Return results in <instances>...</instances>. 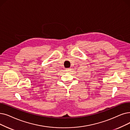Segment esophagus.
Returning a JSON list of instances; mask_svg holds the SVG:
<instances>
[{"instance_id": "esophagus-1", "label": "esophagus", "mask_w": 130, "mask_h": 130, "mask_svg": "<svg viewBox=\"0 0 130 130\" xmlns=\"http://www.w3.org/2000/svg\"><path fill=\"white\" fill-rule=\"evenodd\" d=\"M71 68H69V69H65V71H66V72H70L71 71Z\"/></svg>"}]
</instances>
